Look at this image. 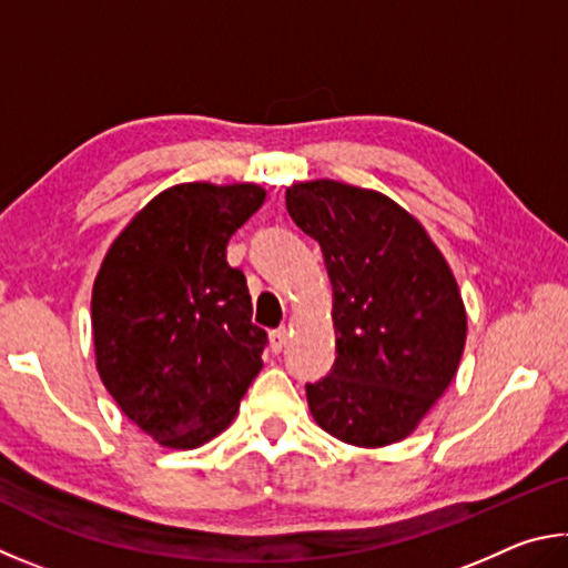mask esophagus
<instances>
[{"label":"esophagus","instance_id":"34e87169","mask_svg":"<svg viewBox=\"0 0 568 568\" xmlns=\"http://www.w3.org/2000/svg\"><path fill=\"white\" fill-rule=\"evenodd\" d=\"M286 346V329L282 326V329H274L272 334H268V349H272L274 354H278Z\"/></svg>","mask_w":568,"mask_h":568}]
</instances>
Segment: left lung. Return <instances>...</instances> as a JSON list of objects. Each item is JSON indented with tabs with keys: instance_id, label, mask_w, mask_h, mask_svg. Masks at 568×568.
Here are the masks:
<instances>
[{
	"instance_id": "8db88e82",
	"label": "left lung",
	"mask_w": 568,
	"mask_h": 568,
	"mask_svg": "<svg viewBox=\"0 0 568 568\" xmlns=\"http://www.w3.org/2000/svg\"><path fill=\"white\" fill-rule=\"evenodd\" d=\"M286 212L322 246L334 292L336 359L306 384L316 424L352 446L409 436L459 369L466 312L449 264L389 196L316 179Z\"/></svg>"
}]
</instances>
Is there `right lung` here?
<instances>
[{
	"label": "right lung",
	"instance_id": "right-lung-1",
	"mask_svg": "<svg viewBox=\"0 0 568 568\" xmlns=\"http://www.w3.org/2000/svg\"><path fill=\"white\" fill-rule=\"evenodd\" d=\"M256 184H176L114 239L94 278L97 372L154 442L194 449L224 432L262 372L266 332L252 324L232 234L264 204Z\"/></svg>",
	"mask_w": 568,
	"mask_h": 568
}]
</instances>
